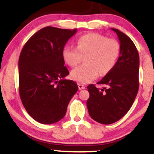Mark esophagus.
<instances>
[{
  "label": "esophagus",
  "instance_id": "esophagus-1",
  "mask_svg": "<svg viewBox=\"0 0 154 154\" xmlns=\"http://www.w3.org/2000/svg\"><path fill=\"white\" fill-rule=\"evenodd\" d=\"M78 88H79V90H83V89H85V87L83 85L79 84V83L78 84Z\"/></svg>",
  "mask_w": 154,
  "mask_h": 154
}]
</instances>
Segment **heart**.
Instances as JSON below:
<instances>
[{
    "instance_id": "b5f03b06",
    "label": "heart",
    "mask_w": 154,
    "mask_h": 154,
    "mask_svg": "<svg viewBox=\"0 0 154 154\" xmlns=\"http://www.w3.org/2000/svg\"><path fill=\"white\" fill-rule=\"evenodd\" d=\"M120 54V45L114 39L97 33H89L77 40V46H66L63 49L64 62L74 67L82 61L85 64L71 72L72 79L87 84L97 78L99 73L106 75L114 68Z\"/></svg>"
}]
</instances>
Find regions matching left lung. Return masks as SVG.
Listing matches in <instances>:
<instances>
[{"instance_id": "8db88e82", "label": "left lung", "mask_w": 154, "mask_h": 154, "mask_svg": "<svg viewBox=\"0 0 154 154\" xmlns=\"http://www.w3.org/2000/svg\"><path fill=\"white\" fill-rule=\"evenodd\" d=\"M120 43V54L115 66L98 84L87 88L89 115L97 122L110 125L122 118L131 108L139 88V54L132 40L119 29L111 28Z\"/></svg>"}]
</instances>
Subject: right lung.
Instances as JSON below:
<instances>
[{
  "instance_id": "add662e5",
  "label": "right lung",
  "mask_w": 154,
  "mask_h": 154,
  "mask_svg": "<svg viewBox=\"0 0 154 154\" xmlns=\"http://www.w3.org/2000/svg\"><path fill=\"white\" fill-rule=\"evenodd\" d=\"M77 29L46 26L31 37L19 59V95L35 121L51 125L63 119L77 93V83L63 79L69 74L62 57L65 44Z\"/></svg>"
}]
</instances>
